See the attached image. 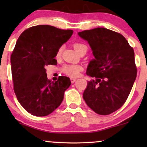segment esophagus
<instances>
[{
  "label": "esophagus",
  "instance_id": "obj_1",
  "mask_svg": "<svg viewBox=\"0 0 147 147\" xmlns=\"http://www.w3.org/2000/svg\"><path fill=\"white\" fill-rule=\"evenodd\" d=\"M70 81H71L72 83H74V82H75V81H76V79H75V78H70Z\"/></svg>",
  "mask_w": 147,
  "mask_h": 147
}]
</instances>
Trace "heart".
Segmentation results:
<instances>
[{"label":"heart","mask_w":147,"mask_h":147,"mask_svg":"<svg viewBox=\"0 0 147 147\" xmlns=\"http://www.w3.org/2000/svg\"><path fill=\"white\" fill-rule=\"evenodd\" d=\"M73 46L76 51L78 52V53L81 50H84V49H86V50L88 49L86 45L81 43H74ZM62 50H63V47L62 46L58 48L56 53L57 58H59L61 56ZM82 69H83V68H82V65H78V64H66V65H64L62 67L61 71L66 75L70 76L71 77H77L79 76V72L82 71Z\"/></svg>","instance_id":"1"}]
</instances>
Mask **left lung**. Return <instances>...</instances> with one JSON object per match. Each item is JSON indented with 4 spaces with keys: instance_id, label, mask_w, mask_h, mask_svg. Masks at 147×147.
Wrapping results in <instances>:
<instances>
[{
    "instance_id": "1",
    "label": "left lung",
    "mask_w": 147,
    "mask_h": 147,
    "mask_svg": "<svg viewBox=\"0 0 147 147\" xmlns=\"http://www.w3.org/2000/svg\"><path fill=\"white\" fill-rule=\"evenodd\" d=\"M78 34L88 42L95 57L86 70L94 79L88 82L84 99L96 113H112L125 103L136 79L134 50L121 34L104 28Z\"/></svg>"
}]
</instances>
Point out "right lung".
<instances>
[{
  "mask_svg": "<svg viewBox=\"0 0 147 147\" xmlns=\"http://www.w3.org/2000/svg\"><path fill=\"white\" fill-rule=\"evenodd\" d=\"M73 31L48 25L25 30L18 37L11 55V75L18 101L28 113L46 116L59 106L70 78L59 76L57 82L47 78L45 66L57 65V50Z\"/></svg>",
  "mask_w": 147,
  "mask_h": 147,
  "instance_id": "1",
  "label": "right lung"
}]
</instances>
